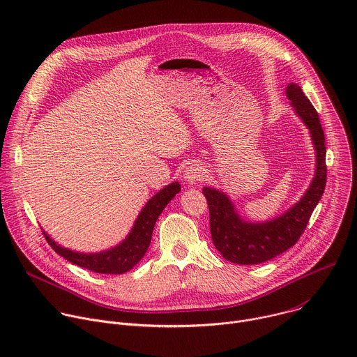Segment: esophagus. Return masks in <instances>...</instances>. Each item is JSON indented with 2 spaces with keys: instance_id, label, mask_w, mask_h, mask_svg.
<instances>
[{
  "instance_id": "obj_1",
  "label": "esophagus",
  "mask_w": 357,
  "mask_h": 357,
  "mask_svg": "<svg viewBox=\"0 0 357 357\" xmlns=\"http://www.w3.org/2000/svg\"><path fill=\"white\" fill-rule=\"evenodd\" d=\"M205 168H203L200 164L197 162H193L190 164L186 169H185V174H183V178L188 183L193 185V183H197L200 181L205 179Z\"/></svg>"
}]
</instances>
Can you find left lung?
<instances>
[{"instance_id": "left-lung-1", "label": "left lung", "mask_w": 357, "mask_h": 357, "mask_svg": "<svg viewBox=\"0 0 357 357\" xmlns=\"http://www.w3.org/2000/svg\"><path fill=\"white\" fill-rule=\"evenodd\" d=\"M285 94L291 107L310 130L317 155L315 174L303 196L282 215L259 223L244 220L225 192L208 186L202 189L209 206L213 244L227 261L234 264H261L292 247L307 227L325 190L326 146L318 113L296 83H289Z\"/></svg>"}]
</instances>
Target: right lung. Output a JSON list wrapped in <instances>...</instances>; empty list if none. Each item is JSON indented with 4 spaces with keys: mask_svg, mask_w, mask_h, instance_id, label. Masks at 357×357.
Instances as JSON below:
<instances>
[{
    "mask_svg": "<svg viewBox=\"0 0 357 357\" xmlns=\"http://www.w3.org/2000/svg\"><path fill=\"white\" fill-rule=\"evenodd\" d=\"M179 192L181 183L175 181L152 196L141 209L128 236L120 244L109 250L98 252H79L62 247L50 238L46 231H43V236L59 256L82 268H87L98 274H124L138 264L144 257L149 247L152 230H154L157 219L162 213L164 208Z\"/></svg>",
    "mask_w": 357,
    "mask_h": 357,
    "instance_id": "1",
    "label": "right lung"
}]
</instances>
